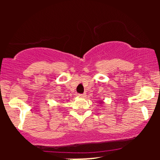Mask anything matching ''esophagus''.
<instances>
[{
    "label": "esophagus",
    "instance_id": "1",
    "mask_svg": "<svg viewBox=\"0 0 160 160\" xmlns=\"http://www.w3.org/2000/svg\"><path fill=\"white\" fill-rule=\"evenodd\" d=\"M86 96V93H83V94H79L78 95V97H80V98H85Z\"/></svg>",
    "mask_w": 160,
    "mask_h": 160
}]
</instances>
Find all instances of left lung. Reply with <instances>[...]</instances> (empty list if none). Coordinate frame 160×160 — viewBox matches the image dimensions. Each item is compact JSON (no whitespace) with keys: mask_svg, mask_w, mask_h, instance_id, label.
<instances>
[{"mask_svg":"<svg viewBox=\"0 0 160 160\" xmlns=\"http://www.w3.org/2000/svg\"><path fill=\"white\" fill-rule=\"evenodd\" d=\"M103 103H104V102H102V101H99V104H102Z\"/></svg>","mask_w":160,"mask_h":160,"instance_id":"obj_1","label":"left lung"}]
</instances>
